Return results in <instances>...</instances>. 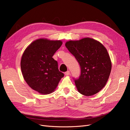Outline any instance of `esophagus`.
I'll use <instances>...</instances> for the list:
<instances>
[{
    "instance_id": "34e87169",
    "label": "esophagus",
    "mask_w": 130,
    "mask_h": 130,
    "mask_svg": "<svg viewBox=\"0 0 130 130\" xmlns=\"http://www.w3.org/2000/svg\"><path fill=\"white\" fill-rule=\"evenodd\" d=\"M70 72L69 71H66V72H65V74L66 75V76H69V75L70 74Z\"/></svg>"
}]
</instances>
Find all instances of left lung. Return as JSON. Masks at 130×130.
Returning a JSON list of instances; mask_svg holds the SVG:
<instances>
[{
	"instance_id": "left-lung-1",
	"label": "left lung",
	"mask_w": 130,
	"mask_h": 130,
	"mask_svg": "<svg viewBox=\"0 0 130 130\" xmlns=\"http://www.w3.org/2000/svg\"><path fill=\"white\" fill-rule=\"evenodd\" d=\"M65 46L80 66V76L74 80L79 92L85 96L99 92L105 86L111 71L106 48L99 41L88 37L66 41Z\"/></svg>"
}]
</instances>
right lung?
I'll list each match as a JSON object with an SVG mask.
<instances>
[{
  "label": "right lung",
  "instance_id": "add662e5",
  "mask_svg": "<svg viewBox=\"0 0 130 130\" xmlns=\"http://www.w3.org/2000/svg\"><path fill=\"white\" fill-rule=\"evenodd\" d=\"M62 44L61 40L40 38L29 45L23 54L20 67L24 80L41 94L52 93L64 76L52 58Z\"/></svg>",
  "mask_w": 130,
  "mask_h": 130
}]
</instances>
